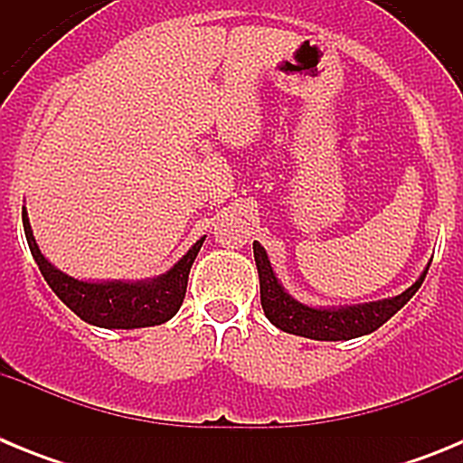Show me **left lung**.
I'll return each mask as SVG.
<instances>
[{
    "instance_id": "1",
    "label": "left lung",
    "mask_w": 463,
    "mask_h": 463,
    "mask_svg": "<svg viewBox=\"0 0 463 463\" xmlns=\"http://www.w3.org/2000/svg\"><path fill=\"white\" fill-rule=\"evenodd\" d=\"M252 250H255L257 273H260L261 308H264L269 322L276 325L278 329L288 331V334L313 338V341H350V338L366 336V334L375 331L411 301L429 271L427 264L422 276L399 297L380 298V301H371V304L343 306V308H313V306L301 304L285 292V288L273 273L267 250L257 241L252 243Z\"/></svg>"
}]
</instances>
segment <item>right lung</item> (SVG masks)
<instances>
[{"label":"right lung","instance_id":"1","mask_svg":"<svg viewBox=\"0 0 463 463\" xmlns=\"http://www.w3.org/2000/svg\"><path fill=\"white\" fill-rule=\"evenodd\" d=\"M23 227L32 257L39 264L41 276L46 278L52 292L62 298L80 320L94 326H104V329H141V326H155L171 320L185 298L187 276L206 239L202 236L169 271L150 280L88 282L67 276L41 255L24 208Z\"/></svg>","mask_w":463,"mask_h":463}]
</instances>
